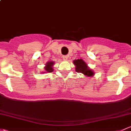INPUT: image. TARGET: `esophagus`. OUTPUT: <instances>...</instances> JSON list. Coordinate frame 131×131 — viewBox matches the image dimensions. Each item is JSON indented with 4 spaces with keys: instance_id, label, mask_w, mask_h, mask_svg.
<instances>
[{
    "instance_id": "34e87169",
    "label": "esophagus",
    "mask_w": 131,
    "mask_h": 131,
    "mask_svg": "<svg viewBox=\"0 0 131 131\" xmlns=\"http://www.w3.org/2000/svg\"><path fill=\"white\" fill-rule=\"evenodd\" d=\"M68 56H66V55H65V56H63V59L64 60H68Z\"/></svg>"
}]
</instances>
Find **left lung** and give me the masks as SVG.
Listing matches in <instances>:
<instances>
[{
    "mask_svg": "<svg viewBox=\"0 0 131 131\" xmlns=\"http://www.w3.org/2000/svg\"><path fill=\"white\" fill-rule=\"evenodd\" d=\"M73 63L76 66V70L77 72L78 73H82L84 74V75H86L88 77H91L93 75V71L89 69V67L86 65V63H85V61H83V60H82V59L79 60H75L73 61Z\"/></svg>",
    "mask_w": 131,
    "mask_h": 131,
    "instance_id": "1",
    "label": "left lung"
}]
</instances>
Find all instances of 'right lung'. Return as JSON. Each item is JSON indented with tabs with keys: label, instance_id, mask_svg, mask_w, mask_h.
Instances as JSON below:
<instances>
[{
	"label": "right lung",
	"instance_id": "1",
	"mask_svg": "<svg viewBox=\"0 0 131 131\" xmlns=\"http://www.w3.org/2000/svg\"><path fill=\"white\" fill-rule=\"evenodd\" d=\"M54 64L53 61H49L47 64H46V67L45 68V70L46 71V72H52L53 71V65Z\"/></svg>",
	"mask_w": 131,
	"mask_h": 131
}]
</instances>
